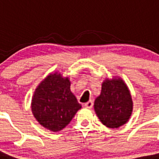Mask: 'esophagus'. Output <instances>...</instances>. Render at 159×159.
<instances>
[{
  "label": "esophagus",
  "mask_w": 159,
  "mask_h": 159,
  "mask_svg": "<svg viewBox=\"0 0 159 159\" xmlns=\"http://www.w3.org/2000/svg\"><path fill=\"white\" fill-rule=\"evenodd\" d=\"M84 107H87V108H92V107H93V102L92 101H89L88 102L84 104Z\"/></svg>",
  "instance_id": "1"
}]
</instances>
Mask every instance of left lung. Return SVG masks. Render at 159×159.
I'll return each instance as SVG.
<instances>
[{
    "mask_svg": "<svg viewBox=\"0 0 159 159\" xmlns=\"http://www.w3.org/2000/svg\"><path fill=\"white\" fill-rule=\"evenodd\" d=\"M98 119L108 128H119L128 122L133 111V101L127 84L121 78L105 79L102 91L94 103Z\"/></svg>",
    "mask_w": 159,
    "mask_h": 159,
    "instance_id": "left-lung-1",
    "label": "left lung"
}]
</instances>
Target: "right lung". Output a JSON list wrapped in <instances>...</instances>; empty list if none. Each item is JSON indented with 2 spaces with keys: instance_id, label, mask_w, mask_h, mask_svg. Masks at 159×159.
<instances>
[{
  "instance_id": "1",
  "label": "right lung",
  "mask_w": 159,
  "mask_h": 159,
  "mask_svg": "<svg viewBox=\"0 0 159 159\" xmlns=\"http://www.w3.org/2000/svg\"><path fill=\"white\" fill-rule=\"evenodd\" d=\"M70 84L69 78L58 72L48 75L38 84L32 97L31 110L44 128L53 132L62 130L81 108Z\"/></svg>"
}]
</instances>
